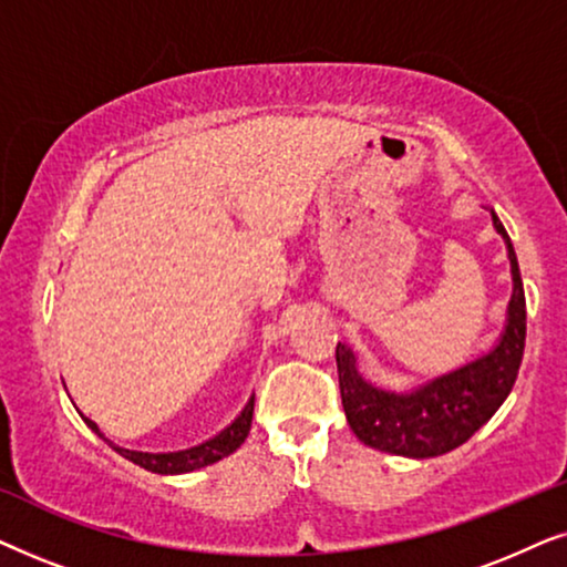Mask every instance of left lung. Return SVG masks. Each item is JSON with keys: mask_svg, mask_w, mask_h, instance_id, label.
Wrapping results in <instances>:
<instances>
[{"mask_svg": "<svg viewBox=\"0 0 567 567\" xmlns=\"http://www.w3.org/2000/svg\"><path fill=\"white\" fill-rule=\"evenodd\" d=\"M493 224L508 245L514 293L508 301V324L501 343L491 353L452 374L433 379L421 390L394 394L363 382L355 371L351 348L338 343L340 400H343L348 425L367 446L413 456V460L446 454L472 439V433L491 421L495 410L508 398L524 355L526 299L511 237L495 214Z\"/></svg>", "mask_w": 567, "mask_h": 567, "instance_id": "obj_1", "label": "left lung"}]
</instances>
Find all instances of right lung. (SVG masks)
I'll list each match as a JSON object with an SVG mask.
<instances>
[{"label": "right lung", "mask_w": 567, "mask_h": 567, "mask_svg": "<svg viewBox=\"0 0 567 567\" xmlns=\"http://www.w3.org/2000/svg\"><path fill=\"white\" fill-rule=\"evenodd\" d=\"M252 410H255V398H250V402H247L243 413L237 415V421L227 425V429H224L219 436L208 439L206 444H200V446L185 449V452L150 454V452H131V449H123V446H115V444H111V446L121 456H126L128 462H134V464H138V467H144L150 472H157V475H183V472L200 470V467H206V464H214V462L224 460V456H229L231 452H237L239 444H243V441L247 439V433H250ZM84 423H87L90 429L97 433V436H103V433H100V429L90 421V417H84Z\"/></svg>", "instance_id": "right-lung-1"}]
</instances>
